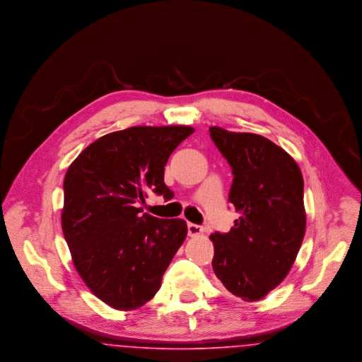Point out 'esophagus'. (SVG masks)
<instances>
[{"label":"esophagus","mask_w":362,"mask_h":362,"mask_svg":"<svg viewBox=\"0 0 362 362\" xmlns=\"http://www.w3.org/2000/svg\"><path fill=\"white\" fill-rule=\"evenodd\" d=\"M187 229L189 237H197L203 233V226L195 225V223H188Z\"/></svg>","instance_id":"1"}]
</instances>
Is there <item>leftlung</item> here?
<instances>
[{"label": "left lung", "mask_w": 362, "mask_h": 362, "mask_svg": "<svg viewBox=\"0 0 362 362\" xmlns=\"http://www.w3.org/2000/svg\"><path fill=\"white\" fill-rule=\"evenodd\" d=\"M232 167L229 202L240 214L229 233L210 235L213 271L244 302H257L288 275L305 233L303 176L296 161L255 133L210 128Z\"/></svg>", "instance_id": "1"}]
</instances>
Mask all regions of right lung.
I'll return each instance as SVG.
<instances>
[{
    "label": "right lung",
    "mask_w": 362,
    "mask_h": 362,
    "mask_svg": "<svg viewBox=\"0 0 362 362\" xmlns=\"http://www.w3.org/2000/svg\"><path fill=\"white\" fill-rule=\"evenodd\" d=\"M191 127H133L105 134L64 176L62 229L75 269L103 303L136 310L149 302L187 235L185 219L141 214L155 192L170 199L164 167Z\"/></svg>",
    "instance_id": "obj_1"
}]
</instances>
